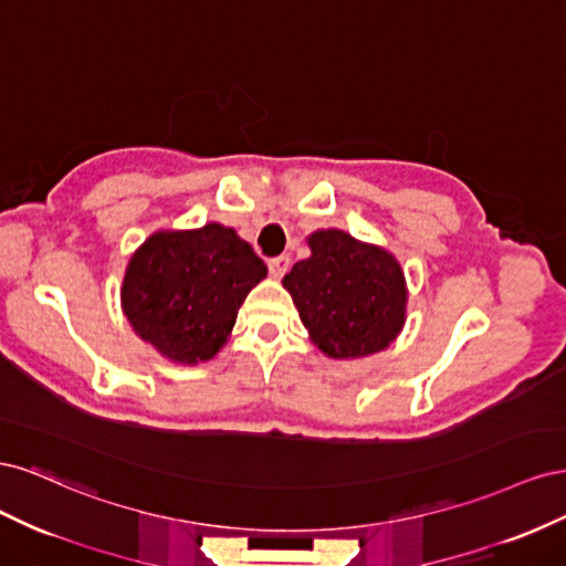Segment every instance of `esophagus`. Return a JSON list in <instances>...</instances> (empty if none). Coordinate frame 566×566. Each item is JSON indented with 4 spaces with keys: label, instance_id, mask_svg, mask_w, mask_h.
Returning a JSON list of instances; mask_svg holds the SVG:
<instances>
[{
    "label": "esophagus",
    "instance_id": "esophagus-1",
    "mask_svg": "<svg viewBox=\"0 0 566 566\" xmlns=\"http://www.w3.org/2000/svg\"><path fill=\"white\" fill-rule=\"evenodd\" d=\"M290 269V256L287 254H281V256H273V260L269 262V273L271 279H283L285 273Z\"/></svg>",
    "mask_w": 566,
    "mask_h": 566
}]
</instances>
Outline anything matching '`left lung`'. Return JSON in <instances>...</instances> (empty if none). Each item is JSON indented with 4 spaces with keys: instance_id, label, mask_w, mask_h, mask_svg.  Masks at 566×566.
Returning a JSON list of instances; mask_svg holds the SVG:
<instances>
[{
    "instance_id": "obj_1",
    "label": "left lung",
    "mask_w": 566,
    "mask_h": 566,
    "mask_svg": "<svg viewBox=\"0 0 566 566\" xmlns=\"http://www.w3.org/2000/svg\"><path fill=\"white\" fill-rule=\"evenodd\" d=\"M312 254L285 273L314 345L331 358H366L387 349L406 323L408 287L389 250L342 229L306 235Z\"/></svg>"
}]
</instances>
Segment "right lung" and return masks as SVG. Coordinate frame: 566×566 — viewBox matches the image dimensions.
<instances>
[{
  "instance_id": "right-lung-1",
  "label": "right lung",
  "mask_w": 566,
  "mask_h": 566,
  "mask_svg": "<svg viewBox=\"0 0 566 566\" xmlns=\"http://www.w3.org/2000/svg\"><path fill=\"white\" fill-rule=\"evenodd\" d=\"M266 264L235 229H160L129 256L119 306L132 331L181 366L210 361L227 345Z\"/></svg>"
}]
</instances>
